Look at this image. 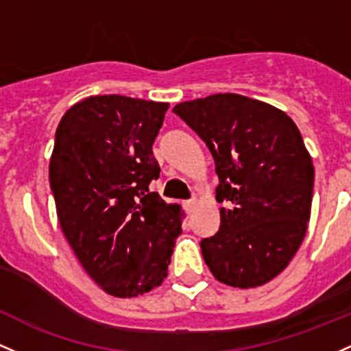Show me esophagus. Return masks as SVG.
<instances>
[{"label": "esophagus", "mask_w": 351, "mask_h": 351, "mask_svg": "<svg viewBox=\"0 0 351 351\" xmlns=\"http://www.w3.org/2000/svg\"><path fill=\"white\" fill-rule=\"evenodd\" d=\"M183 206H184V210L188 211V213H191V211H193L195 206H196V199H195V198L188 199V202L183 203Z\"/></svg>", "instance_id": "34e87169"}]
</instances>
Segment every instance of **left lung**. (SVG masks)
Listing matches in <instances>:
<instances>
[{
	"instance_id": "8db88e82",
	"label": "left lung",
	"mask_w": 351,
	"mask_h": 351,
	"mask_svg": "<svg viewBox=\"0 0 351 351\" xmlns=\"http://www.w3.org/2000/svg\"><path fill=\"white\" fill-rule=\"evenodd\" d=\"M175 114L205 141L219 184V230L202 255L218 282L255 288L283 271L305 238L315 169L293 119L234 93L180 103Z\"/></svg>"
}]
</instances>
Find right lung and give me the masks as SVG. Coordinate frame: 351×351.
<instances>
[{
	"label": "right lung",
	"instance_id": "obj_1",
	"mask_svg": "<svg viewBox=\"0 0 351 351\" xmlns=\"http://www.w3.org/2000/svg\"><path fill=\"white\" fill-rule=\"evenodd\" d=\"M168 103L90 96L56 128L49 186L61 230L84 271L108 295L160 287L182 233V208L149 191L160 167L153 143Z\"/></svg>",
	"mask_w": 351,
	"mask_h": 351
}]
</instances>
